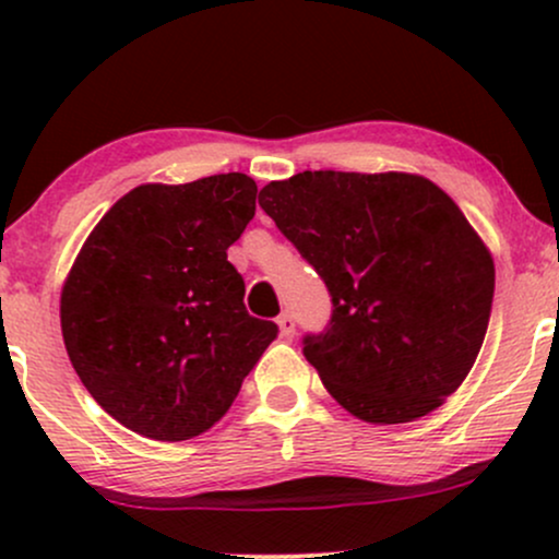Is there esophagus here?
Segmentation results:
<instances>
[{
  "label": "esophagus",
  "mask_w": 559,
  "mask_h": 559,
  "mask_svg": "<svg viewBox=\"0 0 559 559\" xmlns=\"http://www.w3.org/2000/svg\"><path fill=\"white\" fill-rule=\"evenodd\" d=\"M294 331H297V329H294V318L288 316V312H284V316L278 318L281 338H286V342H288V338H294Z\"/></svg>",
  "instance_id": "esophagus-1"
}]
</instances>
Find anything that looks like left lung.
Instances as JSON below:
<instances>
[{"label": "left lung", "mask_w": 559, "mask_h": 559, "mask_svg": "<svg viewBox=\"0 0 559 559\" xmlns=\"http://www.w3.org/2000/svg\"><path fill=\"white\" fill-rule=\"evenodd\" d=\"M325 281L329 331L305 357L346 413L413 423L460 389L493 299V260L454 199L418 173L305 170L260 191Z\"/></svg>", "instance_id": "1"}]
</instances>
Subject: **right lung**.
<instances>
[{"label": "right lung", "instance_id": "obj_1", "mask_svg": "<svg viewBox=\"0 0 559 559\" xmlns=\"http://www.w3.org/2000/svg\"><path fill=\"white\" fill-rule=\"evenodd\" d=\"M254 197L243 173L141 183L83 241L60 294L62 338L88 394L133 433L210 431L278 333L249 316L226 254Z\"/></svg>", "mask_w": 559, "mask_h": 559}]
</instances>
